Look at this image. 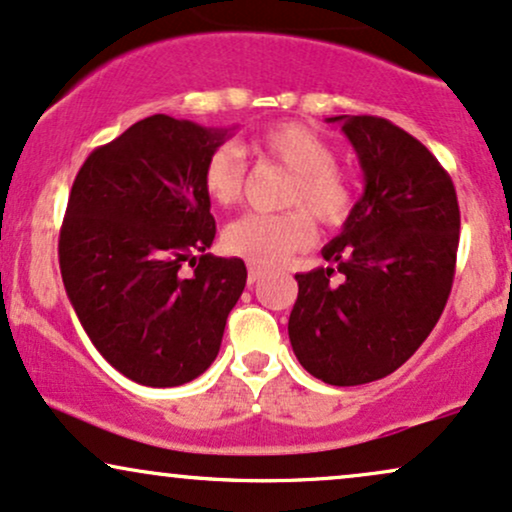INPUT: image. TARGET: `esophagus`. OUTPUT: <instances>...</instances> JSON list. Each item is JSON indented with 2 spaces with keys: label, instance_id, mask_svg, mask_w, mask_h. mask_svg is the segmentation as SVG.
<instances>
[{
  "label": "esophagus",
  "instance_id": "1",
  "mask_svg": "<svg viewBox=\"0 0 512 512\" xmlns=\"http://www.w3.org/2000/svg\"><path fill=\"white\" fill-rule=\"evenodd\" d=\"M266 275V268L263 266H256V263H249V285H254Z\"/></svg>",
  "mask_w": 512,
  "mask_h": 512
}]
</instances>
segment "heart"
Returning <instances> with one entry per match:
<instances>
[{
  "label": "heart",
  "instance_id": "b5f03b06",
  "mask_svg": "<svg viewBox=\"0 0 512 512\" xmlns=\"http://www.w3.org/2000/svg\"><path fill=\"white\" fill-rule=\"evenodd\" d=\"M258 158L290 170L282 203L297 206L282 213H246L225 227L222 244L234 256L256 266H280L314 242L316 227H335L347 220L354 206V179L335 165V150L326 136L302 122H282L261 131L251 141ZM203 191L215 206H237L246 186L244 153L232 143L218 146L203 165Z\"/></svg>",
  "mask_w": 512,
  "mask_h": 512
}]
</instances>
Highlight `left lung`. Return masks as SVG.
<instances>
[{"mask_svg": "<svg viewBox=\"0 0 512 512\" xmlns=\"http://www.w3.org/2000/svg\"><path fill=\"white\" fill-rule=\"evenodd\" d=\"M364 174L326 268L297 273L290 342L330 386L393 374L429 338L448 302L460 242L455 186L424 143L369 114H340Z\"/></svg>", "mask_w": 512, "mask_h": 512, "instance_id": "8db88e82", "label": "left lung"}]
</instances>
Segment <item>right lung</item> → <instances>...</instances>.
<instances>
[{"instance_id": "right-lung-1", "label": "right lung", "mask_w": 512, "mask_h": 512, "mask_svg": "<svg viewBox=\"0 0 512 512\" xmlns=\"http://www.w3.org/2000/svg\"><path fill=\"white\" fill-rule=\"evenodd\" d=\"M230 134L153 114L95 148L71 186L59 232L66 294L95 350L141 386L201 376L244 292L242 258L206 251L215 220L201 174Z\"/></svg>"}]
</instances>
